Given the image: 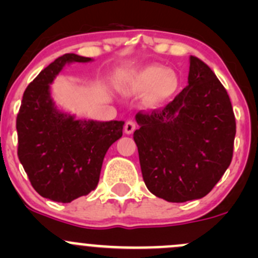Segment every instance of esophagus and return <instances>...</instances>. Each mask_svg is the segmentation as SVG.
I'll return each instance as SVG.
<instances>
[{"label": "esophagus", "instance_id": "1", "mask_svg": "<svg viewBox=\"0 0 258 258\" xmlns=\"http://www.w3.org/2000/svg\"><path fill=\"white\" fill-rule=\"evenodd\" d=\"M136 130V124H135L134 121H127L126 124H124V134L126 135H132L134 131Z\"/></svg>", "mask_w": 258, "mask_h": 258}]
</instances>
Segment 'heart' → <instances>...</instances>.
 <instances>
[{"label": "heart", "instance_id": "b5f03b06", "mask_svg": "<svg viewBox=\"0 0 258 258\" xmlns=\"http://www.w3.org/2000/svg\"><path fill=\"white\" fill-rule=\"evenodd\" d=\"M177 74L161 66H148L127 80V91L131 93H147L146 101L150 106H158L170 100L178 90Z\"/></svg>", "mask_w": 258, "mask_h": 258}]
</instances>
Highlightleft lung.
Returning a JSON list of instances; mask_svg holds the SVG:
<instances>
[{
	"instance_id": "obj_1",
	"label": "left lung",
	"mask_w": 258,
	"mask_h": 258,
	"mask_svg": "<svg viewBox=\"0 0 258 258\" xmlns=\"http://www.w3.org/2000/svg\"><path fill=\"white\" fill-rule=\"evenodd\" d=\"M134 134L148 191L168 202L206 196L230 166L236 121L227 91L212 70L189 56L188 81L175 100L136 114Z\"/></svg>"
}]
</instances>
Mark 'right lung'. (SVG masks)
<instances>
[{"mask_svg": "<svg viewBox=\"0 0 258 258\" xmlns=\"http://www.w3.org/2000/svg\"><path fill=\"white\" fill-rule=\"evenodd\" d=\"M91 61L75 53L54 59L26 88L17 114L21 165L41 196L62 204L97 187L106 152L122 137L123 121L77 119L52 98V82L66 64Z\"/></svg>", "mask_w": 258, "mask_h": 258, "instance_id": "add662e5", "label": "right lung"}]
</instances>
